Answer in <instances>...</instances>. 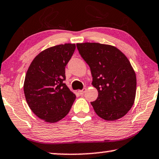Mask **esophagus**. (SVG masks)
I'll list each match as a JSON object with an SVG mask.
<instances>
[{"label":"esophagus","instance_id":"1","mask_svg":"<svg viewBox=\"0 0 159 159\" xmlns=\"http://www.w3.org/2000/svg\"><path fill=\"white\" fill-rule=\"evenodd\" d=\"M86 88H84V89H83L82 90H80V91H78V92H79V94H81V95H83L84 94V92H86Z\"/></svg>","mask_w":159,"mask_h":159}]
</instances>
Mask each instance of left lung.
<instances>
[{"label": "left lung", "mask_w": 159, "mask_h": 159, "mask_svg": "<svg viewBox=\"0 0 159 159\" xmlns=\"http://www.w3.org/2000/svg\"><path fill=\"white\" fill-rule=\"evenodd\" d=\"M76 46L90 67L92 85L98 91L97 99L91 102L95 113L107 120L122 118L136 95V75L127 57L111 45L84 43Z\"/></svg>", "instance_id": "8db88e82"}]
</instances>
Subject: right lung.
<instances>
[{
  "mask_svg": "<svg viewBox=\"0 0 159 159\" xmlns=\"http://www.w3.org/2000/svg\"><path fill=\"white\" fill-rule=\"evenodd\" d=\"M75 44H61L46 48L31 62L24 83L26 101L31 111L48 123L57 122L69 113L75 95L64 84L65 66Z\"/></svg>",
  "mask_w": 159,
  "mask_h": 159,
  "instance_id": "1",
  "label": "right lung"
}]
</instances>
